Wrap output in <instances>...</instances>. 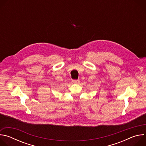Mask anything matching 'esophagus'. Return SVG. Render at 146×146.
<instances>
[{"instance_id": "1", "label": "esophagus", "mask_w": 146, "mask_h": 146, "mask_svg": "<svg viewBox=\"0 0 146 146\" xmlns=\"http://www.w3.org/2000/svg\"><path fill=\"white\" fill-rule=\"evenodd\" d=\"M72 82L73 83V84H78V83L80 82V80H73L72 81Z\"/></svg>"}]
</instances>
